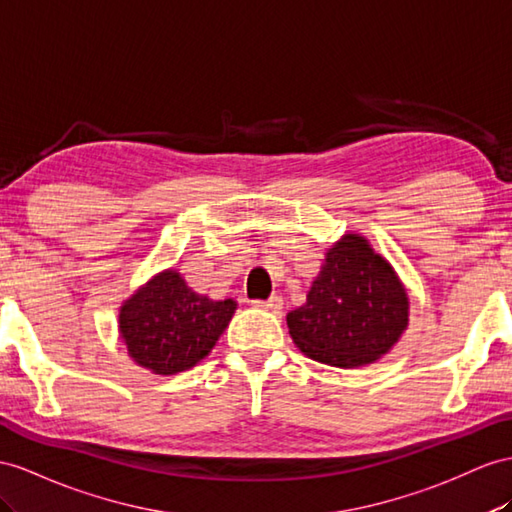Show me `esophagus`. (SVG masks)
<instances>
[{
    "label": "esophagus",
    "instance_id": "1",
    "mask_svg": "<svg viewBox=\"0 0 512 512\" xmlns=\"http://www.w3.org/2000/svg\"><path fill=\"white\" fill-rule=\"evenodd\" d=\"M253 305L259 307V309H266V311L274 313V316H279L281 309H283V298L281 296H270L268 300H255Z\"/></svg>",
    "mask_w": 512,
    "mask_h": 512
}]
</instances>
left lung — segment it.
Returning <instances> with one entry per match:
<instances>
[{
    "instance_id": "left-lung-1",
    "label": "left lung",
    "mask_w": 512,
    "mask_h": 512,
    "mask_svg": "<svg viewBox=\"0 0 512 512\" xmlns=\"http://www.w3.org/2000/svg\"><path fill=\"white\" fill-rule=\"evenodd\" d=\"M409 296L396 270L359 233H346L324 257L307 303L287 313L294 344L313 361L361 368L398 344Z\"/></svg>"
}]
</instances>
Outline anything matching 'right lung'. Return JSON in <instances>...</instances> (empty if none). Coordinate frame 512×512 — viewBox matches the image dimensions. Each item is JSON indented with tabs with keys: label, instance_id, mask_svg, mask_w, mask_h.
<instances>
[{
	"label": "right lung",
	"instance_id": "right-lung-1",
	"mask_svg": "<svg viewBox=\"0 0 512 512\" xmlns=\"http://www.w3.org/2000/svg\"><path fill=\"white\" fill-rule=\"evenodd\" d=\"M235 307L231 298L196 294L177 270H164L125 300L119 331L131 359L168 376L194 368L212 352Z\"/></svg>",
	"mask_w": 512,
	"mask_h": 512
}]
</instances>
